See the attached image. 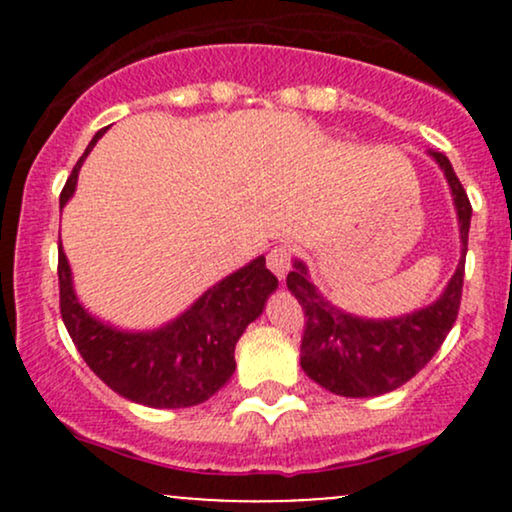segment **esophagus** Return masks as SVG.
I'll return each instance as SVG.
<instances>
[{"mask_svg":"<svg viewBox=\"0 0 512 512\" xmlns=\"http://www.w3.org/2000/svg\"><path fill=\"white\" fill-rule=\"evenodd\" d=\"M267 267L274 276L284 279L291 267V248H286V245H276V248L267 255Z\"/></svg>","mask_w":512,"mask_h":512,"instance_id":"obj_1","label":"esophagus"}]
</instances>
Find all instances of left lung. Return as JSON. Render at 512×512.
I'll return each instance as SVG.
<instances>
[{"label":"left lung","mask_w":512,"mask_h":512,"mask_svg":"<svg viewBox=\"0 0 512 512\" xmlns=\"http://www.w3.org/2000/svg\"><path fill=\"white\" fill-rule=\"evenodd\" d=\"M443 170L460 226V262L433 303L397 317H361L327 301L310 281L308 267L293 260L286 286L305 310L301 368L310 380L342 397H378L397 390L431 361L457 320L462 298L472 204L448 156L428 149Z\"/></svg>","instance_id":"left-lung-1"}]
</instances>
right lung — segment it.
Masks as SVG:
<instances>
[{"mask_svg":"<svg viewBox=\"0 0 512 512\" xmlns=\"http://www.w3.org/2000/svg\"><path fill=\"white\" fill-rule=\"evenodd\" d=\"M105 129L76 161L60 207L76 192L81 163ZM60 310L64 327L88 368L129 402L154 409H185L207 402L236 373V344L279 286L264 255L209 286L185 313L156 330H122L91 315L74 291V276L60 245Z\"/></svg>","mask_w":512,"mask_h":512,"instance_id":"obj_1","label":"right lung"}]
</instances>
